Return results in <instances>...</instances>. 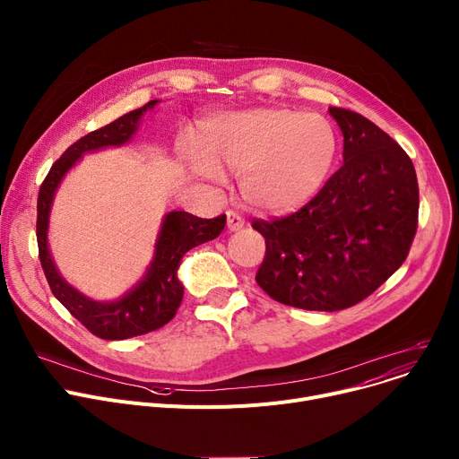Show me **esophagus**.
<instances>
[{"label":"esophagus","mask_w":459,"mask_h":459,"mask_svg":"<svg viewBox=\"0 0 459 459\" xmlns=\"http://www.w3.org/2000/svg\"><path fill=\"white\" fill-rule=\"evenodd\" d=\"M243 225H246V221H243V218L239 216V213H236L232 210L227 212V227H229L230 232H236V230L243 229Z\"/></svg>","instance_id":"obj_1"}]
</instances>
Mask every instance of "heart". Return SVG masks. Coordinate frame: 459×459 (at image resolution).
Wrapping results in <instances>:
<instances>
[{"mask_svg": "<svg viewBox=\"0 0 459 459\" xmlns=\"http://www.w3.org/2000/svg\"><path fill=\"white\" fill-rule=\"evenodd\" d=\"M335 155V134L319 114L253 108L206 119L197 152L182 159L197 177L239 173V190L256 210L281 213L307 203Z\"/></svg>", "mask_w": 459, "mask_h": 459, "instance_id": "heart-1", "label": "heart"}]
</instances>
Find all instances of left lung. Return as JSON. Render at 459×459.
Instances as JSON below:
<instances>
[{"label":"left lung","mask_w":459,"mask_h":459,"mask_svg":"<svg viewBox=\"0 0 459 459\" xmlns=\"http://www.w3.org/2000/svg\"><path fill=\"white\" fill-rule=\"evenodd\" d=\"M343 133V166L290 216L255 220L265 238L258 286L288 307L335 312L354 307L399 269L419 218L411 159L358 112L330 107Z\"/></svg>","instance_id":"8db88e82"}]
</instances>
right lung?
I'll use <instances>...</instances> for the list:
<instances>
[{"instance_id":"1","label":"right lung","mask_w":459,"mask_h":459,"mask_svg":"<svg viewBox=\"0 0 459 459\" xmlns=\"http://www.w3.org/2000/svg\"><path fill=\"white\" fill-rule=\"evenodd\" d=\"M157 103V100L149 101L142 108L124 114L112 124L88 133L70 145L63 152V157L51 166L39 192L37 241L39 258L48 284L53 295L63 302V307L101 340H127L162 328L166 323H169L180 307L182 293H185L177 277L182 256L195 246L218 238L227 223L225 213L213 220H203L180 210L166 213L159 239L155 243V256H152L143 279L124 297L110 302L91 300L60 277L48 247L49 212L60 180L65 178V175L75 166L84 152L127 143L138 129L140 117Z\"/></svg>"}]
</instances>
